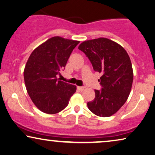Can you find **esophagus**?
<instances>
[{"label":"esophagus","mask_w":155,"mask_h":155,"mask_svg":"<svg viewBox=\"0 0 155 155\" xmlns=\"http://www.w3.org/2000/svg\"><path fill=\"white\" fill-rule=\"evenodd\" d=\"M77 88H78V89L80 91H82V90H84L85 87H84V86H78V87H77Z\"/></svg>","instance_id":"esophagus-1"}]
</instances>
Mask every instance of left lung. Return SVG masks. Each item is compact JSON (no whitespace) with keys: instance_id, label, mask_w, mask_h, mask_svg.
<instances>
[{"instance_id":"obj_1","label":"left lung","mask_w":155,"mask_h":155,"mask_svg":"<svg viewBox=\"0 0 155 155\" xmlns=\"http://www.w3.org/2000/svg\"><path fill=\"white\" fill-rule=\"evenodd\" d=\"M78 49L89 58L102 88L95 90V98L87 103L91 112L107 117L124 105L130 93L133 70L127 51L119 44L106 38L85 41Z\"/></svg>"}]
</instances>
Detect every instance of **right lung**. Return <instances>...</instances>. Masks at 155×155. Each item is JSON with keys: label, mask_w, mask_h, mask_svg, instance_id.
<instances>
[{"label": "right lung", "mask_w": 155, "mask_h": 155, "mask_svg": "<svg viewBox=\"0 0 155 155\" xmlns=\"http://www.w3.org/2000/svg\"><path fill=\"white\" fill-rule=\"evenodd\" d=\"M79 41L54 36L37 47L29 56L24 70L27 91L34 105L43 112L56 114L68 105L77 87L60 81L74 49Z\"/></svg>", "instance_id": "add662e5"}]
</instances>
